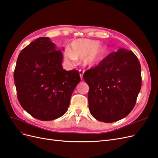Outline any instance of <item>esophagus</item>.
<instances>
[{"instance_id": "1", "label": "esophagus", "mask_w": 158, "mask_h": 158, "mask_svg": "<svg viewBox=\"0 0 158 158\" xmlns=\"http://www.w3.org/2000/svg\"><path fill=\"white\" fill-rule=\"evenodd\" d=\"M84 73V70H79V74H80V78H81V80H82V79H83Z\"/></svg>"}]
</instances>
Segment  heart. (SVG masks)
Here are the masks:
<instances>
[{
    "instance_id": "heart-1",
    "label": "heart",
    "mask_w": 158,
    "mask_h": 158,
    "mask_svg": "<svg viewBox=\"0 0 158 158\" xmlns=\"http://www.w3.org/2000/svg\"><path fill=\"white\" fill-rule=\"evenodd\" d=\"M106 47L100 42L88 39L75 40L70 44V50L66 49L64 57L66 63L73 65L78 59H82L85 66L93 67L98 65L106 56Z\"/></svg>"
}]
</instances>
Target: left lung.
I'll use <instances>...</instances> for the list:
<instances>
[{
    "label": "left lung",
    "instance_id": "obj_1",
    "mask_svg": "<svg viewBox=\"0 0 158 158\" xmlns=\"http://www.w3.org/2000/svg\"><path fill=\"white\" fill-rule=\"evenodd\" d=\"M89 109L98 121L113 123L126 117L135 106L141 85V66L132 51L120 48L95 68L85 71Z\"/></svg>",
    "mask_w": 158,
    "mask_h": 158
}]
</instances>
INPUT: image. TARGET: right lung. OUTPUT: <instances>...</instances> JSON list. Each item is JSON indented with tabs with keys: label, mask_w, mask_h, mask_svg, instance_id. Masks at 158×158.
<instances>
[{
	"label": "right lung",
	"mask_w": 158,
	"mask_h": 158,
	"mask_svg": "<svg viewBox=\"0 0 158 158\" xmlns=\"http://www.w3.org/2000/svg\"><path fill=\"white\" fill-rule=\"evenodd\" d=\"M63 59L62 51L47 37L31 42L18 57L14 79L18 101L26 111L39 120L51 121L63 116L80 82L77 70L63 69Z\"/></svg>",
	"instance_id": "1"
}]
</instances>
